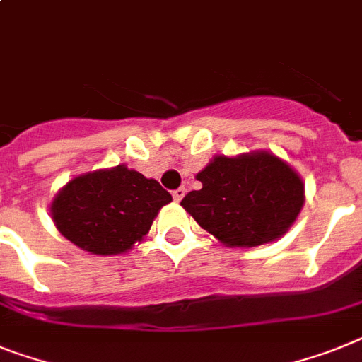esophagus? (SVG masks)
Masks as SVG:
<instances>
[{"label":"esophagus","mask_w":362,"mask_h":362,"mask_svg":"<svg viewBox=\"0 0 362 362\" xmlns=\"http://www.w3.org/2000/svg\"><path fill=\"white\" fill-rule=\"evenodd\" d=\"M172 196H174V199L175 202H181V199H183V196H185V188H175L174 192H172Z\"/></svg>","instance_id":"34e87169"}]
</instances>
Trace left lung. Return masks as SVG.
I'll use <instances>...</instances> for the list:
<instances>
[{
    "label": "left lung",
    "mask_w": 362,
    "mask_h": 362,
    "mask_svg": "<svg viewBox=\"0 0 362 362\" xmlns=\"http://www.w3.org/2000/svg\"><path fill=\"white\" fill-rule=\"evenodd\" d=\"M199 190L181 205L205 231L228 246H261L276 240L303 207L300 175L272 153L214 157L198 175Z\"/></svg>",
    "instance_id": "8db88e82"
}]
</instances>
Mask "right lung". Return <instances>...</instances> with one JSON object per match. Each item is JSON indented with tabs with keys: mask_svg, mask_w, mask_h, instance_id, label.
<instances>
[{
	"mask_svg": "<svg viewBox=\"0 0 362 362\" xmlns=\"http://www.w3.org/2000/svg\"><path fill=\"white\" fill-rule=\"evenodd\" d=\"M170 202L159 181L120 164L71 179L53 199L52 216L62 237L81 250L115 255L142 240L159 209Z\"/></svg>",
	"mask_w": 362,
	"mask_h": 362,
	"instance_id": "right-lung-1",
	"label": "right lung"
}]
</instances>
